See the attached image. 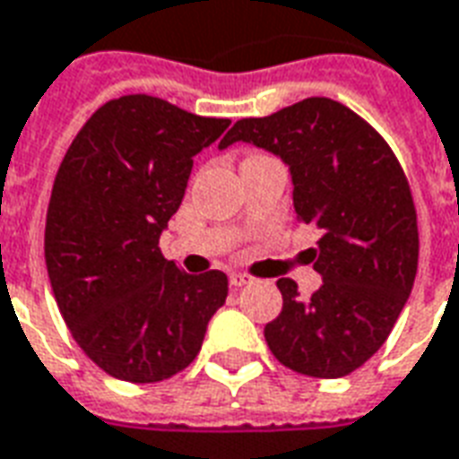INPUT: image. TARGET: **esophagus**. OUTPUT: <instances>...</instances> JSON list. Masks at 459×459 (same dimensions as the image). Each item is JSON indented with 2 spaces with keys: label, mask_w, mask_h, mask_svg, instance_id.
Returning <instances> with one entry per match:
<instances>
[{
  "label": "esophagus",
  "mask_w": 459,
  "mask_h": 459,
  "mask_svg": "<svg viewBox=\"0 0 459 459\" xmlns=\"http://www.w3.org/2000/svg\"><path fill=\"white\" fill-rule=\"evenodd\" d=\"M229 281H230V287H233V290H240V287H246V284H250V277H247V274H243V273H230V277H229Z\"/></svg>",
  "instance_id": "1"
}]
</instances>
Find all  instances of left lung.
Masks as SVG:
<instances>
[{"label": "left lung", "mask_w": 459, "mask_h": 459, "mask_svg": "<svg viewBox=\"0 0 459 459\" xmlns=\"http://www.w3.org/2000/svg\"><path fill=\"white\" fill-rule=\"evenodd\" d=\"M233 143L280 158L299 219L324 233L308 250L324 284L301 297L281 277L284 307L264 325V341L299 375H351L382 348L416 280L419 229L402 165L372 126L325 97L240 118L219 148Z\"/></svg>", "instance_id": "1"}]
</instances>
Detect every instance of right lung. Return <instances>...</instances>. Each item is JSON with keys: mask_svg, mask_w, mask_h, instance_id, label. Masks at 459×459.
Instances as JSON below:
<instances>
[{"mask_svg": "<svg viewBox=\"0 0 459 459\" xmlns=\"http://www.w3.org/2000/svg\"><path fill=\"white\" fill-rule=\"evenodd\" d=\"M229 126L128 94L97 108L67 148L48 204L46 267L73 338L107 375L135 385L178 375L226 301V274H185L158 243L195 155Z\"/></svg>", "mask_w": 459, "mask_h": 459, "instance_id": "1", "label": "right lung"}]
</instances>
